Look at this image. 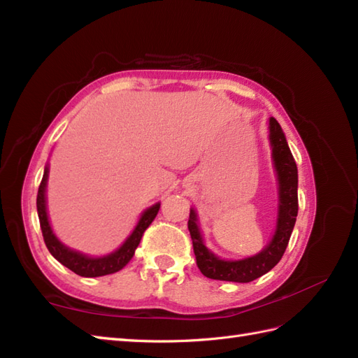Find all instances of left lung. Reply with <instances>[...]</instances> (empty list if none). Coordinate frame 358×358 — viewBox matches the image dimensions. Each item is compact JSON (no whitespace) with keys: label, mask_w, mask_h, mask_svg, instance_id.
Here are the masks:
<instances>
[{"label":"left lung","mask_w":358,"mask_h":358,"mask_svg":"<svg viewBox=\"0 0 358 358\" xmlns=\"http://www.w3.org/2000/svg\"><path fill=\"white\" fill-rule=\"evenodd\" d=\"M270 145L271 159L279 182V209L276 230L270 244L255 256L239 261H226L213 255L206 247L198 227L196 212L190 209L187 227L192 238L196 265L206 278L229 282H252L268 273L284 256L289 236L294 229L299 210L297 203V166L289 151L284 131L274 117H270Z\"/></svg>","instance_id":"1"}]
</instances>
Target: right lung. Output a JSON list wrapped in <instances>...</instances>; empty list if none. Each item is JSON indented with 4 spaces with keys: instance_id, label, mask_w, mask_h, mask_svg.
I'll use <instances>...</instances> for the list:
<instances>
[{
    "instance_id": "1",
    "label": "right lung",
    "mask_w": 358,
    "mask_h": 358,
    "mask_svg": "<svg viewBox=\"0 0 358 358\" xmlns=\"http://www.w3.org/2000/svg\"><path fill=\"white\" fill-rule=\"evenodd\" d=\"M47 178H48V164L44 169V177L41 181L39 189H38V198H36V209H38V217L41 230H43L44 243L48 248V252L52 253L55 259L59 261L66 268H70L79 276L84 278H97V276H105V274H111L122 270L124 265H127L131 257L134 256L136 248L140 244V239L143 236L145 230L149 227V224L154 221L157 213L160 210V203L149 207L143 213L137 222L136 229L132 230V234L128 236V239L117 248V250L101 256V257H91L80 252L71 250L66 245H64L59 239L56 238L53 234L52 226H50L48 215H47V201H45V187H47Z\"/></svg>"
}]
</instances>
